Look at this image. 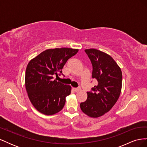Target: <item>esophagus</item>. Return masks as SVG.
<instances>
[{"label":"esophagus","instance_id":"obj_1","mask_svg":"<svg viewBox=\"0 0 147 147\" xmlns=\"http://www.w3.org/2000/svg\"><path fill=\"white\" fill-rule=\"evenodd\" d=\"M72 90L75 91V92H77L80 90V88H73Z\"/></svg>","mask_w":147,"mask_h":147}]
</instances>
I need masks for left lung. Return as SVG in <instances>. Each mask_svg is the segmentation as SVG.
<instances>
[{"label":"left lung","instance_id":"1","mask_svg":"<svg viewBox=\"0 0 147 147\" xmlns=\"http://www.w3.org/2000/svg\"><path fill=\"white\" fill-rule=\"evenodd\" d=\"M92 65V77L97 84L87 92L85 102L80 104L82 112L92 118L102 116L118 100L122 86L121 70L110 55L96 49L84 50Z\"/></svg>","mask_w":147,"mask_h":147}]
</instances>
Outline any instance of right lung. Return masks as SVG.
Listing matches in <instances>:
<instances>
[{"label":"right lung","instance_id":"obj_1","mask_svg":"<svg viewBox=\"0 0 147 147\" xmlns=\"http://www.w3.org/2000/svg\"><path fill=\"white\" fill-rule=\"evenodd\" d=\"M78 51V49L69 48L48 49L29 61L26 70V89L38 112L51 115L63 109L71 86L53 80V75L63 74L66 62Z\"/></svg>","mask_w":147,"mask_h":147}]
</instances>
